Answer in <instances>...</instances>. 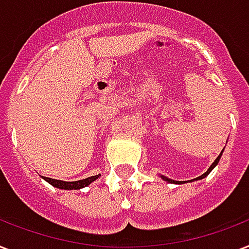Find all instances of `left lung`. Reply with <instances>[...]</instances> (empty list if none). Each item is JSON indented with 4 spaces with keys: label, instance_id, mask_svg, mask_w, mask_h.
<instances>
[{
    "label": "left lung",
    "instance_id": "8db88e82",
    "mask_svg": "<svg viewBox=\"0 0 249 249\" xmlns=\"http://www.w3.org/2000/svg\"><path fill=\"white\" fill-rule=\"evenodd\" d=\"M222 153H223V151L221 152V153H219L218 157H217V159L214 160V162L212 163L211 167H209V169H208V170L205 171V173H204L203 175H200V177H197V178H195V179H191L190 182H194V180H200V179L207 178L208 175H209V173H211V171L213 170V169H214V167L217 166V165H218V162H219V160H221V156H222ZM160 177H161V178H162V180H165V182H167V183H173V184H182V183H186V182H179V180H173V179L167 178V177H163V175H160Z\"/></svg>",
    "mask_w": 249,
    "mask_h": 249
}]
</instances>
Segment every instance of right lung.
Here are the masks:
<instances>
[{
  "label": "right lung",
  "mask_w": 249,
  "mask_h": 249,
  "mask_svg": "<svg viewBox=\"0 0 249 249\" xmlns=\"http://www.w3.org/2000/svg\"><path fill=\"white\" fill-rule=\"evenodd\" d=\"M98 177H101V175H93V177H89V178L80 179V180H75V182H65V180L46 178V177H42V179L53 187H55V188H61V190H82L84 187L89 186L90 183L94 182L96 179H98Z\"/></svg>",
  "instance_id": "add662e5"
}]
</instances>
